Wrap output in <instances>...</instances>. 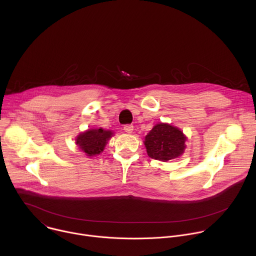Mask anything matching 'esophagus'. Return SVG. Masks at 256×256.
<instances>
[{
    "instance_id": "esophagus-1",
    "label": "esophagus",
    "mask_w": 256,
    "mask_h": 256,
    "mask_svg": "<svg viewBox=\"0 0 256 256\" xmlns=\"http://www.w3.org/2000/svg\"><path fill=\"white\" fill-rule=\"evenodd\" d=\"M124 132H126V134H132V130H134V126H132V124H126V126H124Z\"/></svg>"
}]
</instances>
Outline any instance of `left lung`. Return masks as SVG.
Segmentation results:
<instances>
[{
	"label": "left lung",
	"mask_w": 256,
	"mask_h": 256,
	"mask_svg": "<svg viewBox=\"0 0 256 256\" xmlns=\"http://www.w3.org/2000/svg\"><path fill=\"white\" fill-rule=\"evenodd\" d=\"M188 136L180 128L169 124L160 122L153 126L144 136V147L150 158L167 162L184 153Z\"/></svg>",
	"instance_id": "obj_1"
}]
</instances>
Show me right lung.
<instances>
[{
    "label": "right lung",
    "instance_id": "1",
    "mask_svg": "<svg viewBox=\"0 0 256 256\" xmlns=\"http://www.w3.org/2000/svg\"><path fill=\"white\" fill-rule=\"evenodd\" d=\"M114 134L112 130H106L102 128H89L76 136L75 144L86 156L94 157L104 151L105 146Z\"/></svg>",
    "mask_w": 256,
    "mask_h": 256
}]
</instances>
